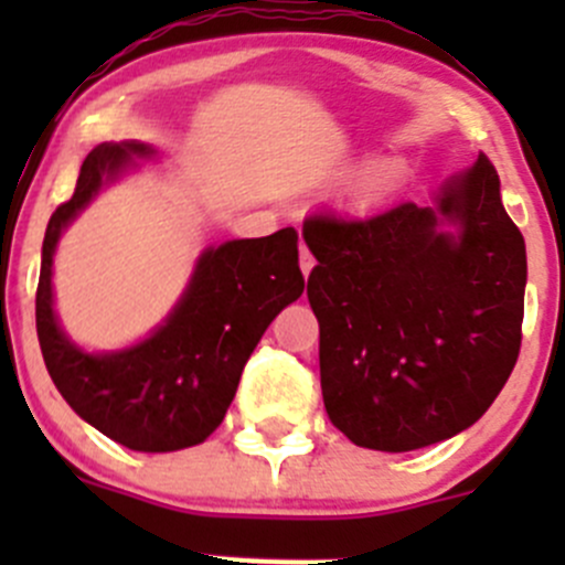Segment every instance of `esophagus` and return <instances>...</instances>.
I'll use <instances>...</instances> for the list:
<instances>
[{
  "label": "esophagus",
  "instance_id": "obj_1",
  "mask_svg": "<svg viewBox=\"0 0 565 565\" xmlns=\"http://www.w3.org/2000/svg\"><path fill=\"white\" fill-rule=\"evenodd\" d=\"M300 270H303V276H309L315 270V256H311V250L306 246H300Z\"/></svg>",
  "mask_w": 565,
  "mask_h": 565
}]
</instances>
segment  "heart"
I'll return each instance as SVG.
<instances>
[{
  "label": "heart",
  "instance_id": "obj_1",
  "mask_svg": "<svg viewBox=\"0 0 565 565\" xmlns=\"http://www.w3.org/2000/svg\"><path fill=\"white\" fill-rule=\"evenodd\" d=\"M391 182L385 180V177H372V182H369V196H383V193H388Z\"/></svg>",
  "mask_w": 565,
  "mask_h": 565
}]
</instances>
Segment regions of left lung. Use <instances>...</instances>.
Masks as SVG:
<instances>
[{
  "label": "left lung",
  "mask_w": 565,
  "mask_h": 565,
  "mask_svg": "<svg viewBox=\"0 0 565 565\" xmlns=\"http://www.w3.org/2000/svg\"><path fill=\"white\" fill-rule=\"evenodd\" d=\"M303 241L330 424L391 454L476 424L514 372L525 317V237L492 161L481 152L435 207L309 215Z\"/></svg>",
  "instance_id": "left-lung-1"
}]
</instances>
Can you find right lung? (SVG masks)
I'll list each match as a JSON object with an SVG mask.
<instances>
[{
    "label": "right lung",
    "mask_w": 565,
    "mask_h": 565,
    "mask_svg": "<svg viewBox=\"0 0 565 565\" xmlns=\"http://www.w3.org/2000/svg\"><path fill=\"white\" fill-rule=\"evenodd\" d=\"M134 156L152 150L122 141L98 145L84 158L76 191L45 226L35 319L40 352L62 398L119 446L163 454L199 446L218 429L267 324L303 295V273L292 226L230 241L199 256L185 295L150 339L104 355L78 350L54 317V248L62 230Z\"/></svg>",
    "instance_id": "right-lung-1"
}]
</instances>
